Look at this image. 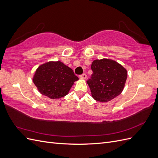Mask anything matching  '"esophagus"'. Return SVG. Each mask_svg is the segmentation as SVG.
I'll use <instances>...</instances> for the list:
<instances>
[{
	"label": "esophagus",
	"instance_id": "1",
	"mask_svg": "<svg viewBox=\"0 0 158 158\" xmlns=\"http://www.w3.org/2000/svg\"><path fill=\"white\" fill-rule=\"evenodd\" d=\"M80 78H82V79H85V78H87V75L85 74V73H84V74H82L80 75Z\"/></svg>",
	"mask_w": 158,
	"mask_h": 158
}]
</instances>
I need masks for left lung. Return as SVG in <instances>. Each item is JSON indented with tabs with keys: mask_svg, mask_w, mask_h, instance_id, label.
Here are the masks:
<instances>
[{
	"mask_svg": "<svg viewBox=\"0 0 158 158\" xmlns=\"http://www.w3.org/2000/svg\"><path fill=\"white\" fill-rule=\"evenodd\" d=\"M91 69L93 73L87 83L95 100L107 102L121 94L127 78V71L123 66L103 59L94 60Z\"/></svg>",
	"mask_w": 158,
	"mask_h": 158,
	"instance_id": "1",
	"label": "left lung"
}]
</instances>
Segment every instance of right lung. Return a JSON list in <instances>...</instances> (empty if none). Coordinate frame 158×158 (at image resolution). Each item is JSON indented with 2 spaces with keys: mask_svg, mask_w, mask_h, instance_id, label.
Returning a JSON list of instances; mask_svg holds the SVG:
<instances>
[{
  "mask_svg": "<svg viewBox=\"0 0 158 158\" xmlns=\"http://www.w3.org/2000/svg\"><path fill=\"white\" fill-rule=\"evenodd\" d=\"M78 80L73 70L57 61L40 66L33 81L41 94L51 99H59L65 96Z\"/></svg>",
  "mask_w": 158,
  "mask_h": 158,
  "instance_id": "1",
  "label": "right lung"
}]
</instances>
